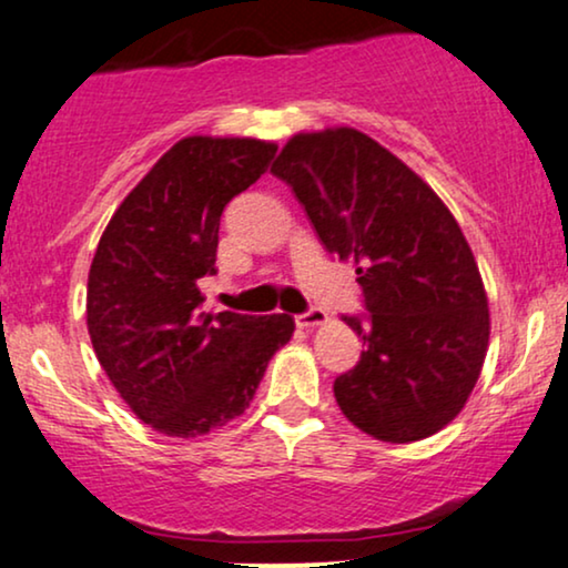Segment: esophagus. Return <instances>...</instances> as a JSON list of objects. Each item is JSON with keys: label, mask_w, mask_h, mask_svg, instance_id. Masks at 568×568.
<instances>
[{"label": "esophagus", "mask_w": 568, "mask_h": 568, "mask_svg": "<svg viewBox=\"0 0 568 568\" xmlns=\"http://www.w3.org/2000/svg\"><path fill=\"white\" fill-rule=\"evenodd\" d=\"M326 321H328V315H326V311H321V307H311L307 313L294 315V323H297L300 328H315Z\"/></svg>", "instance_id": "1"}]
</instances>
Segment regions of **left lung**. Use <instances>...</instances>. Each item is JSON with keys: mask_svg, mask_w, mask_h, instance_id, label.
<instances>
[{"mask_svg": "<svg viewBox=\"0 0 568 568\" xmlns=\"http://www.w3.org/2000/svg\"><path fill=\"white\" fill-rule=\"evenodd\" d=\"M271 172L305 205L328 253L357 268L367 323L344 318L363 355L334 381L344 417L409 444L459 415L490 338L473 250L423 176L355 128L297 132Z\"/></svg>", "mask_w": 568, "mask_h": 568, "instance_id": "8db88e82", "label": "left lung"}]
</instances>
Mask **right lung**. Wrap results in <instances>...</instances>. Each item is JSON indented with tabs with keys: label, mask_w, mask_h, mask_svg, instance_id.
<instances>
[{
	"label": "right lung",
	"mask_w": 568,
	"mask_h": 568,
	"mask_svg": "<svg viewBox=\"0 0 568 568\" xmlns=\"http://www.w3.org/2000/svg\"><path fill=\"white\" fill-rule=\"evenodd\" d=\"M274 153L276 143L257 138H182L130 190L95 247L85 294L93 352L124 404L164 436L195 438L240 417L294 334L286 313L201 307L221 211Z\"/></svg>",
	"instance_id": "right-lung-1"
}]
</instances>
